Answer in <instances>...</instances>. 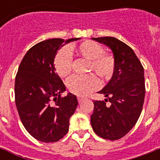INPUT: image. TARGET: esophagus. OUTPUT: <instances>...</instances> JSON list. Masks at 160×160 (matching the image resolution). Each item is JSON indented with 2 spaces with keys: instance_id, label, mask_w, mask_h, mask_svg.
I'll return each mask as SVG.
<instances>
[{
  "instance_id": "obj_1",
  "label": "esophagus",
  "mask_w": 160,
  "mask_h": 160,
  "mask_svg": "<svg viewBox=\"0 0 160 160\" xmlns=\"http://www.w3.org/2000/svg\"><path fill=\"white\" fill-rule=\"evenodd\" d=\"M77 99H78V101H79V102H80V103L82 102L83 100H85V99H84V98H83V97H81V96H78Z\"/></svg>"
}]
</instances>
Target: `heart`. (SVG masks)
<instances>
[{"mask_svg": "<svg viewBox=\"0 0 160 160\" xmlns=\"http://www.w3.org/2000/svg\"><path fill=\"white\" fill-rule=\"evenodd\" d=\"M75 55L90 61V70H93L103 80L112 77L114 70V59L108 54H104L100 45L92 41H85L68 50H61L54 58V68L60 77H66L72 70V57ZM67 85L71 93L79 96H85L100 86V80L93 75L87 76L75 75L68 80Z\"/></svg>", "mask_w": 160, "mask_h": 160, "instance_id": "obj_1", "label": "heart"}]
</instances>
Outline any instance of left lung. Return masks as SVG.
I'll use <instances>...</instances> for the list:
<instances>
[{"label": "left lung", "instance_id": "left-lung-1", "mask_svg": "<svg viewBox=\"0 0 160 160\" xmlns=\"http://www.w3.org/2000/svg\"><path fill=\"white\" fill-rule=\"evenodd\" d=\"M91 39L111 50L115 65L111 79L98 92L108 99L94 101L90 123L97 135L116 140L130 131L141 114L145 95L144 68L134 51L118 39ZM106 101L111 105L107 106Z\"/></svg>", "mask_w": 160, "mask_h": 160}]
</instances>
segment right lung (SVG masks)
<instances>
[{"mask_svg":"<svg viewBox=\"0 0 160 160\" xmlns=\"http://www.w3.org/2000/svg\"><path fill=\"white\" fill-rule=\"evenodd\" d=\"M78 40L80 38L41 41L26 52L20 64L15 82L16 105L24 127L39 141L56 142L69 130L78 100L71 93L60 97L65 86L53 62L62 46Z\"/></svg>","mask_w":160,"mask_h":160,"instance_id":"1","label":"right lung"}]
</instances>
